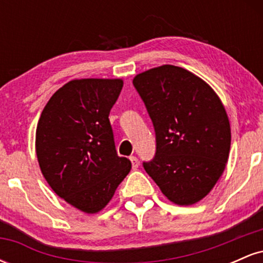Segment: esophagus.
Segmentation results:
<instances>
[{"mask_svg":"<svg viewBox=\"0 0 263 263\" xmlns=\"http://www.w3.org/2000/svg\"><path fill=\"white\" fill-rule=\"evenodd\" d=\"M129 161H131V163H132V168H134V170H137L138 165H140V162H138L137 157L131 156L129 157Z\"/></svg>","mask_w":263,"mask_h":263,"instance_id":"1","label":"esophagus"}]
</instances>
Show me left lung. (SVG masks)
<instances>
[{"label": "left lung", "mask_w": 263, "mask_h": 263, "mask_svg": "<svg viewBox=\"0 0 263 263\" xmlns=\"http://www.w3.org/2000/svg\"><path fill=\"white\" fill-rule=\"evenodd\" d=\"M134 85L156 132V156L144 171L178 205L209 194L228 163L231 129L224 105L203 79L180 66L136 75Z\"/></svg>", "instance_id": "obj_1"}]
</instances>
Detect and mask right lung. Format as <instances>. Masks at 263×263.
Wrapping results in <instances>:
<instances>
[{
	"label": "right lung",
	"mask_w": 263,
	"mask_h": 263,
	"mask_svg": "<svg viewBox=\"0 0 263 263\" xmlns=\"http://www.w3.org/2000/svg\"><path fill=\"white\" fill-rule=\"evenodd\" d=\"M121 79H79L53 93L35 131L42 173L58 197L84 213L104 209L131 162L117 156L108 115Z\"/></svg>",
	"instance_id": "obj_1"
}]
</instances>
